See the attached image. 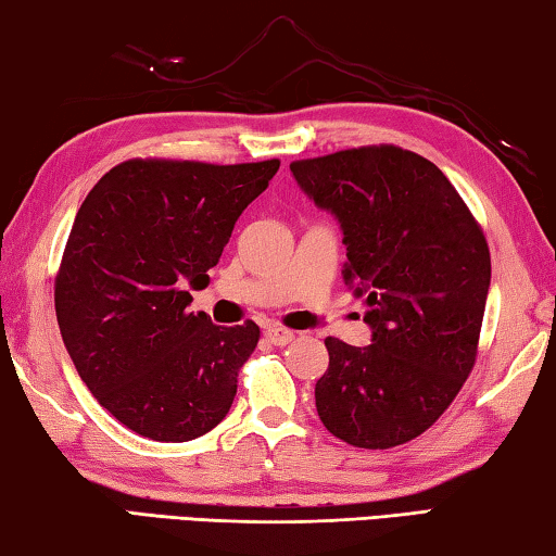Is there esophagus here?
<instances>
[{
    "instance_id": "esophagus-1",
    "label": "esophagus",
    "mask_w": 556,
    "mask_h": 556,
    "mask_svg": "<svg viewBox=\"0 0 556 556\" xmlns=\"http://www.w3.org/2000/svg\"><path fill=\"white\" fill-rule=\"evenodd\" d=\"M265 338L271 345H287L294 341V331H289V328H281V326H267Z\"/></svg>"
}]
</instances>
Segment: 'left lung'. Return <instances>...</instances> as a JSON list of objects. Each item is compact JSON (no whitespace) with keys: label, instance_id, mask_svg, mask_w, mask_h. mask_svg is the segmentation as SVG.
I'll use <instances>...</instances> for the list:
<instances>
[{"label":"left lung","instance_id":"left-lung-1","mask_svg":"<svg viewBox=\"0 0 556 556\" xmlns=\"http://www.w3.org/2000/svg\"><path fill=\"white\" fill-rule=\"evenodd\" d=\"M289 168L341 225L343 279L368 301L370 345L326 338L318 417L351 446L404 444L434 425L473 368L488 242L448 178L414 152L345 149Z\"/></svg>","mask_w":556,"mask_h":556}]
</instances>
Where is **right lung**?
I'll use <instances>...</instances> for the list:
<instances>
[{"mask_svg": "<svg viewBox=\"0 0 556 556\" xmlns=\"http://www.w3.org/2000/svg\"><path fill=\"white\" fill-rule=\"evenodd\" d=\"M279 162L215 166L131 159L100 178L75 215L55 279L71 361L127 429L181 444L218 427L257 324L188 312L235 223Z\"/></svg>", "mask_w": 556, "mask_h": 556, "instance_id": "1", "label": "right lung"}]
</instances>
